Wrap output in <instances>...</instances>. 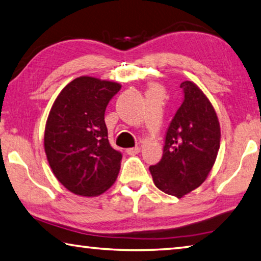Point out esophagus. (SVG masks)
<instances>
[{"mask_svg":"<svg viewBox=\"0 0 261 261\" xmlns=\"http://www.w3.org/2000/svg\"><path fill=\"white\" fill-rule=\"evenodd\" d=\"M139 152H140V147L139 146L131 147V148H127L126 149V153L129 154V155H135V154H138Z\"/></svg>","mask_w":261,"mask_h":261,"instance_id":"obj_1","label":"esophagus"}]
</instances>
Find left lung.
<instances>
[{
    "label": "left lung",
    "mask_w": 261,
    "mask_h": 261,
    "mask_svg": "<svg viewBox=\"0 0 261 261\" xmlns=\"http://www.w3.org/2000/svg\"><path fill=\"white\" fill-rule=\"evenodd\" d=\"M184 100L166 134L160 162L149 167L162 192L177 198L205 182L220 148V123L208 98L193 82L180 84Z\"/></svg>",
    "instance_id": "8db88e82"
}]
</instances>
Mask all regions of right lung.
I'll list each match as a JSON object with an SVG mask.
<instances>
[{"label":"right lung","instance_id":"add662e5","mask_svg":"<svg viewBox=\"0 0 261 261\" xmlns=\"http://www.w3.org/2000/svg\"><path fill=\"white\" fill-rule=\"evenodd\" d=\"M118 83L82 76L57 95L48 115L45 152L53 173L69 191L96 197L112 187L122 154L110 146L105 112Z\"/></svg>","mask_w":261,"mask_h":261}]
</instances>
